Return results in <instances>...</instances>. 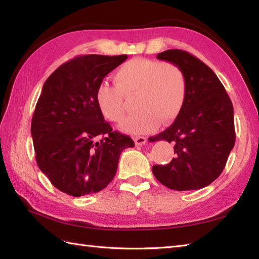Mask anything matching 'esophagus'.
Here are the masks:
<instances>
[{
  "label": "esophagus",
  "instance_id": "obj_1",
  "mask_svg": "<svg viewBox=\"0 0 259 259\" xmlns=\"http://www.w3.org/2000/svg\"><path fill=\"white\" fill-rule=\"evenodd\" d=\"M134 142L135 145H143L146 143V138H144V136H136V138H134Z\"/></svg>",
  "mask_w": 259,
  "mask_h": 259
}]
</instances>
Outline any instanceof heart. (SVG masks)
<instances>
[{"label": "heart", "mask_w": 259, "mask_h": 259, "mask_svg": "<svg viewBox=\"0 0 259 259\" xmlns=\"http://www.w3.org/2000/svg\"><path fill=\"white\" fill-rule=\"evenodd\" d=\"M114 83L98 85L96 104L107 120L116 123L124 116V98L134 97L138 111L120 124L127 133H146L157 128L159 121L170 123L187 98V77L172 63L134 58L117 69Z\"/></svg>", "instance_id": "heart-1"}]
</instances>
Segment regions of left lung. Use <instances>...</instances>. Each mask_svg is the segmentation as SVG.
<instances>
[{"label": "left lung", "instance_id": "1", "mask_svg": "<svg viewBox=\"0 0 259 259\" xmlns=\"http://www.w3.org/2000/svg\"><path fill=\"white\" fill-rule=\"evenodd\" d=\"M159 60L178 65L187 77V98L169 127L150 142L172 143L175 158L152 172L165 187L196 190L208 186L223 171L236 141L233 106L221 81L209 67L189 53L168 50Z\"/></svg>", "mask_w": 259, "mask_h": 259}]
</instances>
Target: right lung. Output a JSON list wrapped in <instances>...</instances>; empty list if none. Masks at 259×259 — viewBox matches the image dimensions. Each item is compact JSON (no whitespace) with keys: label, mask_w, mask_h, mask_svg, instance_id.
<instances>
[{"label":"right lung","mask_w":259,"mask_h":259,"mask_svg":"<svg viewBox=\"0 0 259 259\" xmlns=\"http://www.w3.org/2000/svg\"><path fill=\"white\" fill-rule=\"evenodd\" d=\"M126 55L77 56L44 83L31 120L39 169L61 192L74 197L98 193L114 179L130 136L113 131L96 104L104 77ZM98 136H102L97 141Z\"/></svg>","instance_id":"1"}]
</instances>
